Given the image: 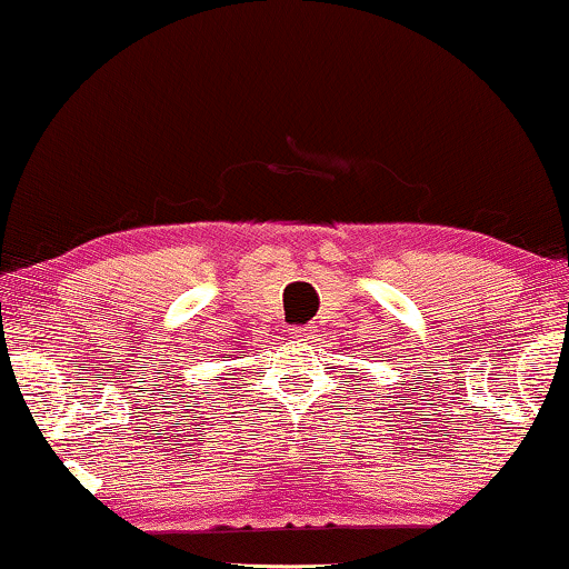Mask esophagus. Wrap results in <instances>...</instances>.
<instances>
[{"label": "esophagus", "mask_w": 569, "mask_h": 569, "mask_svg": "<svg viewBox=\"0 0 569 569\" xmlns=\"http://www.w3.org/2000/svg\"><path fill=\"white\" fill-rule=\"evenodd\" d=\"M291 339H311L313 337V327L307 325V327H291Z\"/></svg>", "instance_id": "34e87169"}]
</instances>
